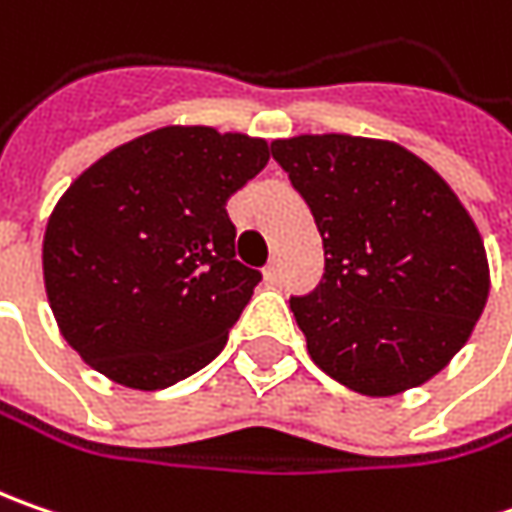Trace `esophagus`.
<instances>
[{
  "mask_svg": "<svg viewBox=\"0 0 512 512\" xmlns=\"http://www.w3.org/2000/svg\"><path fill=\"white\" fill-rule=\"evenodd\" d=\"M265 282L267 285H279L282 282V267H279V262H270L265 267Z\"/></svg>",
  "mask_w": 512,
  "mask_h": 512,
  "instance_id": "obj_1",
  "label": "esophagus"
}]
</instances>
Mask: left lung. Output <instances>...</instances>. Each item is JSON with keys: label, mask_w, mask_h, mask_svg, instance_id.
I'll use <instances>...</instances> for the list:
<instances>
[{"label": "left lung", "mask_w": 512, "mask_h": 512, "mask_svg": "<svg viewBox=\"0 0 512 512\" xmlns=\"http://www.w3.org/2000/svg\"><path fill=\"white\" fill-rule=\"evenodd\" d=\"M273 159L325 247L322 282L290 296L310 359L364 396L436 376L482 316L484 242L442 176L393 142L276 139Z\"/></svg>", "instance_id": "8db88e82"}]
</instances>
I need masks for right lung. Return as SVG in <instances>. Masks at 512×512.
Segmentation results:
<instances>
[{"label": "right lung", "mask_w": 512, "mask_h": 512, "mask_svg": "<svg viewBox=\"0 0 512 512\" xmlns=\"http://www.w3.org/2000/svg\"><path fill=\"white\" fill-rule=\"evenodd\" d=\"M265 139L159 128L90 165L50 213L42 267L62 336L99 373L162 390L213 362L262 282L236 259L227 199Z\"/></svg>", "instance_id": "right-lung-1"}]
</instances>
